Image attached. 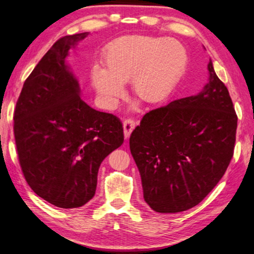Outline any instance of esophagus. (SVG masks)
<instances>
[{
  "label": "esophagus",
  "instance_id": "34e87169",
  "mask_svg": "<svg viewBox=\"0 0 254 254\" xmlns=\"http://www.w3.org/2000/svg\"><path fill=\"white\" fill-rule=\"evenodd\" d=\"M135 120L134 119H126L124 122V134H125V138H129V136L131 134V131L134 130L135 128Z\"/></svg>",
  "mask_w": 254,
  "mask_h": 254
}]
</instances>
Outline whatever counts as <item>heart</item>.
<instances>
[{"mask_svg":"<svg viewBox=\"0 0 254 254\" xmlns=\"http://www.w3.org/2000/svg\"><path fill=\"white\" fill-rule=\"evenodd\" d=\"M107 69L91 73L95 89L114 101L123 97V83L131 80L132 92L146 103H159L169 97L185 72L187 53L178 40L152 36L122 37L105 52Z\"/></svg>","mask_w":254,"mask_h":254,"instance_id":"b5f03b06","label":"heart"}]
</instances>
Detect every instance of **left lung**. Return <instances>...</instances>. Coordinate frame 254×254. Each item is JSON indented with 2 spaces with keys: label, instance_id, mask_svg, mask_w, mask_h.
<instances>
[{
  "label": "left lung",
  "instance_id": "8db88e82",
  "mask_svg": "<svg viewBox=\"0 0 254 254\" xmlns=\"http://www.w3.org/2000/svg\"><path fill=\"white\" fill-rule=\"evenodd\" d=\"M200 93L144 115L129 138L145 201L157 213L197 206L223 178L234 154L238 116L209 61Z\"/></svg>",
  "mask_w": 254,
  "mask_h": 254
}]
</instances>
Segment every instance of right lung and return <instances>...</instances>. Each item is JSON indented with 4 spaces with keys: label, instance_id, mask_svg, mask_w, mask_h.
<instances>
[{
    "label": "right lung",
    "instance_id": "obj_1",
    "mask_svg": "<svg viewBox=\"0 0 254 254\" xmlns=\"http://www.w3.org/2000/svg\"><path fill=\"white\" fill-rule=\"evenodd\" d=\"M86 36H65L52 46L24 81L14 109L24 179L60 208H76L93 198L100 164L124 143L120 119L86 105L65 64L69 49Z\"/></svg>",
    "mask_w": 254,
    "mask_h": 254
}]
</instances>
